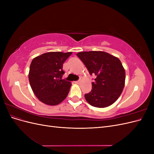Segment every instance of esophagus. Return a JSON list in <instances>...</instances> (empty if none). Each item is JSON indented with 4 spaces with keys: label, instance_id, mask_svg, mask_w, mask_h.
<instances>
[{
    "label": "esophagus",
    "instance_id": "1",
    "mask_svg": "<svg viewBox=\"0 0 154 154\" xmlns=\"http://www.w3.org/2000/svg\"><path fill=\"white\" fill-rule=\"evenodd\" d=\"M75 83H76V84H78V85H80L81 84V81H76V82H75Z\"/></svg>",
    "mask_w": 154,
    "mask_h": 154
}]
</instances>
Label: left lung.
I'll use <instances>...</instances> for the list:
<instances>
[{"label":"left lung","instance_id":"obj_1","mask_svg":"<svg viewBox=\"0 0 154 154\" xmlns=\"http://www.w3.org/2000/svg\"><path fill=\"white\" fill-rule=\"evenodd\" d=\"M78 57L91 74L96 76L86 101L97 108H105L117 100L125 83V71L119 59L104 51H82Z\"/></svg>","mask_w":154,"mask_h":154}]
</instances>
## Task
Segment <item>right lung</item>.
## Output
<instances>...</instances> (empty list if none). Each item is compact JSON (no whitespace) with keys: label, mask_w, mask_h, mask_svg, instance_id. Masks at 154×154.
I'll return each instance as SVG.
<instances>
[{"label":"right lung","mask_w":154,"mask_h":154,"mask_svg":"<svg viewBox=\"0 0 154 154\" xmlns=\"http://www.w3.org/2000/svg\"><path fill=\"white\" fill-rule=\"evenodd\" d=\"M72 52H48L32 59L28 74L32 91L43 103L54 106L66 98L71 83L62 80L63 64Z\"/></svg>","instance_id":"add662e5"}]
</instances>
